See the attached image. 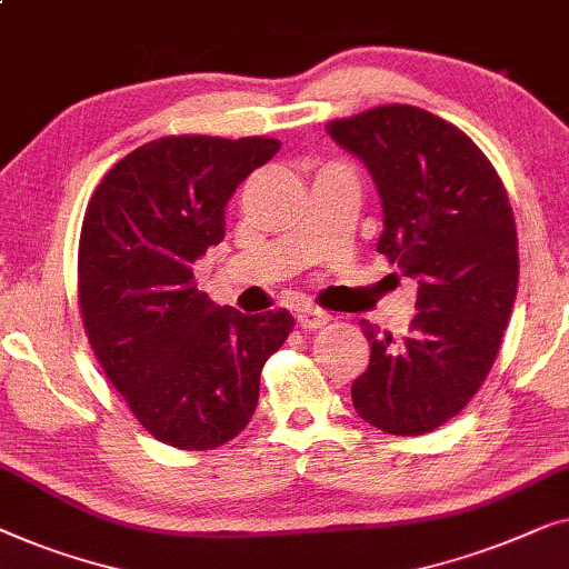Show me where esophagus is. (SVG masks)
I'll list each match as a JSON object with an SVG mask.
<instances>
[{"instance_id": "34e87169", "label": "esophagus", "mask_w": 569, "mask_h": 569, "mask_svg": "<svg viewBox=\"0 0 569 569\" xmlns=\"http://www.w3.org/2000/svg\"><path fill=\"white\" fill-rule=\"evenodd\" d=\"M296 319H299V325L303 327V330H317V327L330 322L332 315H330V311L319 309V307H303V309H299Z\"/></svg>"}]
</instances>
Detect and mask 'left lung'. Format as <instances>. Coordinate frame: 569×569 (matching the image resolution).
Returning a JSON list of instances; mask_svg holds the SVG:
<instances>
[{
	"instance_id": "1",
	"label": "left lung",
	"mask_w": 569,
	"mask_h": 569,
	"mask_svg": "<svg viewBox=\"0 0 569 569\" xmlns=\"http://www.w3.org/2000/svg\"><path fill=\"white\" fill-rule=\"evenodd\" d=\"M325 128L379 190L376 250L418 281L402 340L361 322L371 363L353 407L383 433H430L469 405L500 350L518 291L513 208L482 149L428 110L381 106Z\"/></svg>"
}]
</instances>
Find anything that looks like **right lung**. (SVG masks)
I'll return each instance as SVG.
<instances>
[{
    "instance_id": "add662e5",
    "label": "right lung",
    "mask_w": 569,
    "mask_h": 569,
    "mask_svg": "<svg viewBox=\"0 0 569 569\" xmlns=\"http://www.w3.org/2000/svg\"><path fill=\"white\" fill-rule=\"evenodd\" d=\"M266 136H164L113 164L79 234V309L110 383L157 441L208 451L242 433L260 371L293 330L286 309L216 307L193 266L223 239L239 182L273 159Z\"/></svg>"
}]
</instances>
